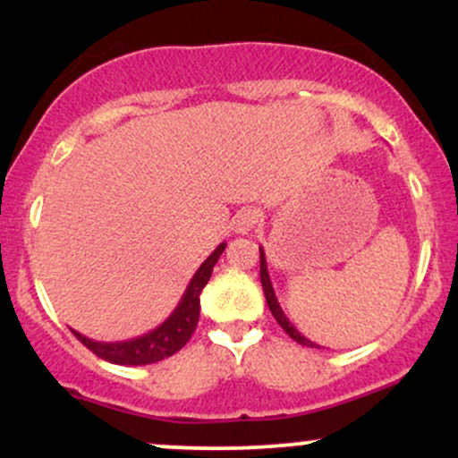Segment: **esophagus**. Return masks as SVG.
Here are the masks:
<instances>
[{"label": "esophagus", "instance_id": "1", "mask_svg": "<svg viewBox=\"0 0 458 458\" xmlns=\"http://www.w3.org/2000/svg\"><path fill=\"white\" fill-rule=\"evenodd\" d=\"M259 222H260V213L256 211V208H243V211H239L234 215L233 228H234V233H239V234H250L251 230L259 225Z\"/></svg>", "mask_w": 458, "mask_h": 458}]
</instances>
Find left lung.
<instances>
[{"instance_id": "obj_1", "label": "left lung", "mask_w": 458, "mask_h": 458, "mask_svg": "<svg viewBox=\"0 0 458 458\" xmlns=\"http://www.w3.org/2000/svg\"><path fill=\"white\" fill-rule=\"evenodd\" d=\"M260 282H262V291H265V297H267V306H269L271 314L276 317L277 323H280V327L286 331V334L291 335L295 343L303 344V346H312V349H320L318 344H314L312 340H308L306 335H303L301 331H299L295 325L286 318V314H284V310L280 308V301H277L276 291H273V286H271L269 269H267V259H265V251H262V247H260Z\"/></svg>"}]
</instances>
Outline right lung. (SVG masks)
Here are the masks:
<instances>
[{
	"instance_id": "right-lung-1",
	"label": "right lung",
	"mask_w": 458,
	"mask_h": 458,
	"mask_svg": "<svg viewBox=\"0 0 458 458\" xmlns=\"http://www.w3.org/2000/svg\"><path fill=\"white\" fill-rule=\"evenodd\" d=\"M224 250L225 243L219 245L217 250L199 265L196 276L189 282L185 295L178 301L176 310L163 320L157 329L140 335V338L123 340V343H97V340L86 338V335H81L75 329H72V334H75L79 343L88 346L94 355L120 366H146L174 355L176 351H181L182 346L187 344V340L191 338V334L196 331L199 318V293L207 286L215 262L219 260Z\"/></svg>"
}]
</instances>
